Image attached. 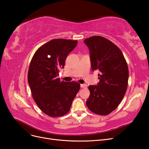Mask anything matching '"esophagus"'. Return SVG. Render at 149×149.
<instances>
[{
  "mask_svg": "<svg viewBox=\"0 0 149 149\" xmlns=\"http://www.w3.org/2000/svg\"><path fill=\"white\" fill-rule=\"evenodd\" d=\"M81 87L82 88H87V85L86 84H81Z\"/></svg>",
  "mask_w": 149,
  "mask_h": 149,
  "instance_id": "34e87169",
  "label": "esophagus"
}]
</instances>
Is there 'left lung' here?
<instances>
[{
  "label": "left lung",
  "instance_id": "1",
  "mask_svg": "<svg viewBox=\"0 0 149 149\" xmlns=\"http://www.w3.org/2000/svg\"><path fill=\"white\" fill-rule=\"evenodd\" d=\"M84 42L89 49L92 70L101 72L97 85L88 86L86 103L94 113L106 116L118 107L127 91L128 66L120 49L108 39L93 36Z\"/></svg>",
  "mask_w": 149,
  "mask_h": 149
}]
</instances>
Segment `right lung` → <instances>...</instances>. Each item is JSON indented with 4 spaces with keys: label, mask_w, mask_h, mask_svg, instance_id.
<instances>
[{
    "label": "right lung",
    "mask_w": 149,
    "mask_h": 149,
    "mask_svg": "<svg viewBox=\"0 0 149 149\" xmlns=\"http://www.w3.org/2000/svg\"><path fill=\"white\" fill-rule=\"evenodd\" d=\"M78 41L54 39L40 47L30 61L28 82L35 102L43 113L57 118L69 112L80 84L61 81L57 76Z\"/></svg>",
    "instance_id": "obj_1"
}]
</instances>
